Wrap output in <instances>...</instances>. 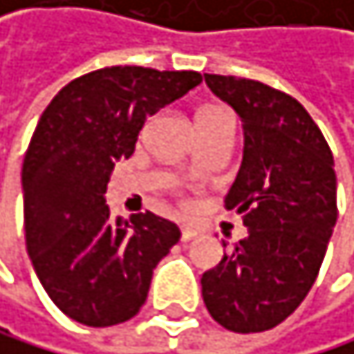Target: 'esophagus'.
<instances>
[{
    "mask_svg": "<svg viewBox=\"0 0 354 354\" xmlns=\"http://www.w3.org/2000/svg\"><path fill=\"white\" fill-rule=\"evenodd\" d=\"M196 236H198V229H196V227L185 225V227L180 229V238H183V242H189V240H194Z\"/></svg>",
    "mask_w": 354,
    "mask_h": 354,
    "instance_id": "1",
    "label": "esophagus"
}]
</instances>
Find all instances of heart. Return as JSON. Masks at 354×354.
Instances as JSON below:
<instances>
[{
    "instance_id": "obj_1",
    "label": "heart",
    "mask_w": 354,
    "mask_h": 354,
    "mask_svg": "<svg viewBox=\"0 0 354 354\" xmlns=\"http://www.w3.org/2000/svg\"><path fill=\"white\" fill-rule=\"evenodd\" d=\"M218 112H225V110H222V107H203V110L198 112V118L209 116V114H218Z\"/></svg>"
}]
</instances>
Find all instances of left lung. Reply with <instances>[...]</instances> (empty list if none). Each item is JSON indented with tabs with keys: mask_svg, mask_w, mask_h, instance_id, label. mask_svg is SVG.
<instances>
[{
	"mask_svg": "<svg viewBox=\"0 0 354 354\" xmlns=\"http://www.w3.org/2000/svg\"><path fill=\"white\" fill-rule=\"evenodd\" d=\"M205 81L242 118L244 156L225 207L242 216L249 236L203 275V299L227 330L262 333L282 324L317 280L337 222L335 160L293 96L251 79Z\"/></svg>",
	"mask_w": 354,
	"mask_h": 354,
	"instance_id": "obj_1",
	"label": "left lung"
}]
</instances>
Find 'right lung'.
<instances>
[{"label": "right lung", "instance_id": "1", "mask_svg": "<svg viewBox=\"0 0 354 354\" xmlns=\"http://www.w3.org/2000/svg\"><path fill=\"white\" fill-rule=\"evenodd\" d=\"M201 81L194 70L101 68L70 81L39 118L21 169L26 249L70 319L94 328L132 319L156 264L180 240L174 222L151 212L112 220L103 196L145 118Z\"/></svg>", "mask_w": 354, "mask_h": 354}]
</instances>
